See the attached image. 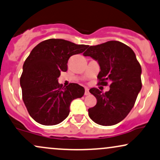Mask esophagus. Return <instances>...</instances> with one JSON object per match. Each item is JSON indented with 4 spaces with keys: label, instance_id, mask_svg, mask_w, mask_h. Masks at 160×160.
<instances>
[{
    "label": "esophagus",
    "instance_id": "34e87169",
    "mask_svg": "<svg viewBox=\"0 0 160 160\" xmlns=\"http://www.w3.org/2000/svg\"><path fill=\"white\" fill-rule=\"evenodd\" d=\"M90 94V92H89V89H88V88H85V92H84V95L85 96H88Z\"/></svg>",
    "mask_w": 160,
    "mask_h": 160
}]
</instances>
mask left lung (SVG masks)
Listing matches in <instances>:
<instances>
[{"mask_svg":"<svg viewBox=\"0 0 160 160\" xmlns=\"http://www.w3.org/2000/svg\"><path fill=\"white\" fill-rule=\"evenodd\" d=\"M83 55L99 64L98 84L110 83L108 92L96 88L90 90L97 99L96 105L88 109L90 118L100 125H116L130 113L141 90L140 64L131 47L117 41L90 46Z\"/></svg>","mask_w":160,"mask_h":160,"instance_id":"1","label":"left lung"}]
</instances>
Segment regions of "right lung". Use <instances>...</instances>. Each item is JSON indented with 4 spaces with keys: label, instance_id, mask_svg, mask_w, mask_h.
Segmentation results:
<instances>
[{
    "label": "right lung",
    "instance_id": "1",
    "mask_svg": "<svg viewBox=\"0 0 160 160\" xmlns=\"http://www.w3.org/2000/svg\"><path fill=\"white\" fill-rule=\"evenodd\" d=\"M88 45L50 38L33 48L23 65L20 78L23 101L31 117L39 124L55 125L70 113L71 102L82 97L84 88L76 83L62 87L58 78L68 70L70 56L83 52Z\"/></svg>",
    "mask_w": 160,
    "mask_h": 160
}]
</instances>
